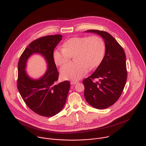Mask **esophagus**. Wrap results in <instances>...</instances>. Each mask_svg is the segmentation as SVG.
<instances>
[{"mask_svg": "<svg viewBox=\"0 0 146 146\" xmlns=\"http://www.w3.org/2000/svg\"><path fill=\"white\" fill-rule=\"evenodd\" d=\"M78 82H77V81H74V80H73V81H71V84H72V85H75V84H76L78 83Z\"/></svg>", "mask_w": 146, "mask_h": 146, "instance_id": "esophagus-1", "label": "esophagus"}]
</instances>
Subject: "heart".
<instances>
[{
    "label": "heart",
    "instance_id": "b5f03b06",
    "mask_svg": "<svg viewBox=\"0 0 146 146\" xmlns=\"http://www.w3.org/2000/svg\"><path fill=\"white\" fill-rule=\"evenodd\" d=\"M62 48L54 50V62L62 66L68 62L74 55L75 62L67 63L61 68L63 79L77 80L84 76L89 69L97 67L102 62L105 54V43L98 36L74 37L63 44Z\"/></svg>",
    "mask_w": 146,
    "mask_h": 146
}]
</instances>
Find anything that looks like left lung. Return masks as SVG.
<instances>
[{
	"label": "left lung",
	"mask_w": 146,
	"mask_h": 146,
	"mask_svg": "<svg viewBox=\"0 0 146 146\" xmlns=\"http://www.w3.org/2000/svg\"><path fill=\"white\" fill-rule=\"evenodd\" d=\"M101 36L104 40V58L92 75L84 79V97L97 109H105L120 98L127 79L126 56L122 46L109 33L97 30L86 31ZM99 82H94L96 79Z\"/></svg>",
	"instance_id": "1"
}]
</instances>
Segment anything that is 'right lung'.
Instances as JSON below:
<instances>
[{
  "instance_id": "add662e5",
  "label": "right lung",
  "mask_w": 146,
  "mask_h": 146,
  "mask_svg": "<svg viewBox=\"0 0 146 146\" xmlns=\"http://www.w3.org/2000/svg\"><path fill=\"white\" fill-rule=\"evenodd\" d=\"M61 35H47L31 42L21 54L18 63L17 88L26 105L36 113L51 117L60 112L66 103L70 88L68 81L57 83L59 73L53 54L62 40ZM39 53L46 59L48 69L39 80H33L25 71L27 59Z\"/></svg>"
}]
</instances>
